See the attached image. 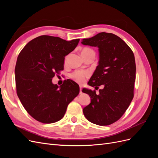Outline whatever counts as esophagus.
Returning <instances> with one entry per match:
<instances>
[{
	"label": "esophagus",
	"instance_id": "1",
	"mask_svg": "<svg viewBox=\"0 0 158 158\" xmlns=\"http://www.w3.org/2000/svg\"><path fill=\"white\" fill-rule=\"evenodd\" d=\"M82 86H80V94H82Z\"/></svg>",
	"mask_w": 158,
	"mask_h": 158
}]
</instances>
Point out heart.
<instances>
[{"instance_id":"1","label":"heart","mask_w":158,"mask_h":158,"mask_svg":"<svg viewBox=\"0 0 158 158\" xmlns=\"http://www.w3.org/2000/svg\"><path fill=\"white\" fill-rule=\"evenodd\" d=\"M92 52H94L93 50L85 47V48H84L82 51V55L83 56L85 55H87ZM66 59H67V57H66L65 59L66 61ZM91 73L89 70H77L73 72V73L70 74V78H73L74 80L76 81V82H77L79 84H83L85 82V80L89 77Z\"/></svg>"}]
</instances>
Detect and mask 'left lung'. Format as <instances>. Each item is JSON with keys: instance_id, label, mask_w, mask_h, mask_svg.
<instances>
[{"instance_id": "1", "label": "left lung", "mask_w": 158, "mask_h": 158, "mask_svg": "<svg viewBox=\"0 0 158 158\" xmlns=\"http://www.w3.org/2000/svg\"><path fill=\"white\" fill-rule=\"evenodd\" d=\"M84 45L98 47L99 64L88 84L96 91L84 89L91 103L83 109L89 121L106 126L117 121L125 113L134 97L136 63L131 49L120 37L102 32L81 42Z\"/></svg>"}]
</instances>
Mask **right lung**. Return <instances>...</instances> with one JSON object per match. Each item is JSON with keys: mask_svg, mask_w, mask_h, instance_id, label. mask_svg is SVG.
I'll use <instances>...</instances> for the list:
<instances>
[{"mask_svg": "<svg viewBox=\"0 0 158 158\" xmlns=\"http://www.w3.org/2000/svg\"><path fill=\"white\" fill-rule=\"evenodd\" d=\"M79 41L41 35L27 43L19 54L15 67L17 95L36 121L49 124L60 120L79 94V85L73 80H64L59 88L52 83L55 74L64 69V56Z\"/></svg>", "mask_w": 158, "mask_h": 158, "instance_id": "1", "label": "right lung"}]
</instances>
